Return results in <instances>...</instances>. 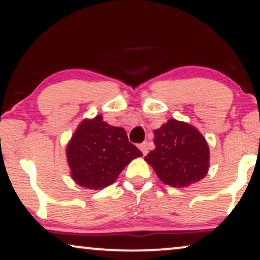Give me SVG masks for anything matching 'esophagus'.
<instances>
[{"mask_svg": "<svg viewBox=\"0 0 260 260\" xmlns=\"http://www.w3.org/2000/svg\"><path fill=\"white\" fill-rule=\"evenodd\" d=\"M139 149L141 150L143 155H146L147 153H148V145H147V142H142L139 145Z\"/></svg>", "mask_w": 260, "mask_h": 260, "instance_id": "34e87169", "label": "esophagus"}]
</instances>
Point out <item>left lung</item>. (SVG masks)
<instances>
[{
    "instance_id": "8db88e82",
    "label": "left lung",
    "mask_w": 260,
    "mask_h": 260,
    "mask_svg": "<svg viewBox=\"0 0 260 260\" xmlns=\"http://www.w3.org/2000/svg\"><path fill=\"white\" fill-rule=\"evenodd\" d=\"M154 143L155 149L145 160L165 184L183 188L207 175L209 147L193 126L169 119L154 131Z\"/></svg>"
}]
</instances>
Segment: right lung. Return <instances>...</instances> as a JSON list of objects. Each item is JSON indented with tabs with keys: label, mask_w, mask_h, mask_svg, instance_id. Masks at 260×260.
<instances>
[{
	"label": "right lung",
	"mask_w": 260,
	"mask_h": 260,
	"mask_svg": "<svg viewBox=\"0 0 260 260\" xmlns=\"http://www.w3.org/2000/svg\"><path fill=\"white\" fill-rule=\"evenodd\" d=\"M141 155L125 129L108 125L103 115L83 120L67 147L73 181L95 190L113 183L121 170Z\"/></svg>",
	"instance_id": "right-lung-1"
}]
</instances>
